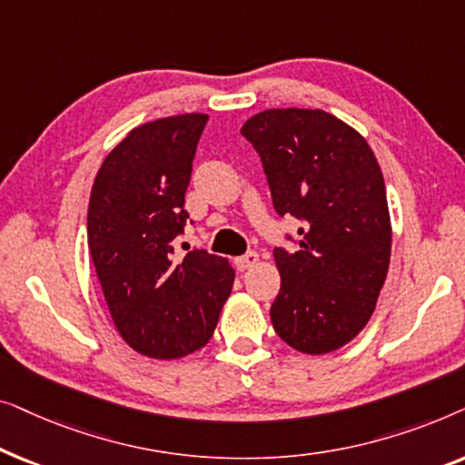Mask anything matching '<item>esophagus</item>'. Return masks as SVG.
Masks as SVG:
<instances>
[{
	"mask_svg": "<svg viewBox=\"0 0 465 465\" xmlns=\"http://www.w3.org/2000/svg\"><path fill=\"white\" fill-rule=\"evenodd\" d=\"M234 262H237V269L243 272V271L253 269V266L260 262V256H258L256 252H247L245 256H239L237 260H234Z\"/></svg>",
	"mask_w": 465,
	"mask_h": 465,
	"instance_id": "1",
	"label": "esophagus"
}]
</instances>
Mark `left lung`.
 I'll list each match as a JSON object with an SVG mask.
<instances>
[{"mask_svg":"<svg viewBox=\"0 0 465 465\" xmlns=\"http://www.w3.org/2000/svg\"><path fill=\"white\" fill-rule=\"evenodd\" d=\"M241 133L262 158L275 212L302 220L298 252H272L282 275L272 328L301 353L336 351L364 330L390 269L391 220L377 156L323 110H264Z\"/></svg>","mask_w":465,"mask_h":465,"instance_id":"1","label":"left lung"}]
</instances>
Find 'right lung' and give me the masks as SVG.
I'll list each match as a JSON object with an SVG mask.
<instances>
[{"mask_svg":"<svg viewBox=\"0 0 465 465\" xmlns=\"http://www.w3.org/2000/svg\"><path fill=\"white\" fill-rule=\"evenodd\" d=\"M207 114L126 133L104 158L88 203V250L118 334L133 351L177 360L207 345L234 269L205 250L175 256L183 196Z\"/></svg>","mask_w":465,"mask_h":465,"instance_id":"1","label":"right lung"}]
</instances>
